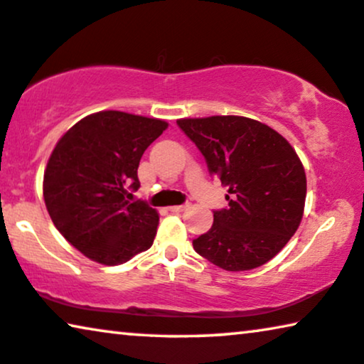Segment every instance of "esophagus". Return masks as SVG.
<instances>
[{
  "label": "esophagus",
  "mask_w": 364,
  "mask_h": 364,
  "mask_svg": "<svg viewBox=\"0 0 364 364\" xmlns=\"http://www.w3.org/2000/svg\"><path fill=\"white\" fill-rule=\"evenodd\" d=\"M189 208V204H181V205H170L168 210H171V213H183V210H186Z\"/></svg>",
  "instance_id": "obj_1"
}]
</instances>
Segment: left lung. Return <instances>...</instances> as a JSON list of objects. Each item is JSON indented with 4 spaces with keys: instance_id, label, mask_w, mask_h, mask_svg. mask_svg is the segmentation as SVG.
<instances>
[{
    "instance_id": "obj_1",
    "label": "left lung",
    "mask_w": 364,
    "mask_h": 364,
    "mask_svg": "<svg viewBox=\"0 0 364 364\" xmlns=\"http://www.w3.org/2000/svg\"><path fill=\"white\" fill-rule=\"evenodd\" d=\"M209 171L227 188L229 209L193 247L225 271H248L274 258L299 229L306 205L304 165L287 140L243 116L178 119Z\"/></svg>"
}]
</instances>
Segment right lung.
Listing matches in <instances>:
<instances>
[{
    "label": "right lung",
    "mask_w": 364,
    "mask_h": 364,
    "mask_svg": "<svg viewBox=\"0 0 364 364\" xmlns=\"http://www.w3.org/2000/svg\"><path fill=\"white\" fill-rule=\"evenodd\" d=\"M166 127L164 119L100 111L58 139L43 171V200L57 230L86 258L116 267L151 247L160 215L144 200H127L126 188H139L140 159Z\"/></svg>",
    "instance_id": "add662e5"
}]
</instances>
